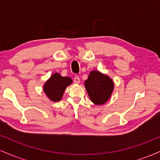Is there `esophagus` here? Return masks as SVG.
Instances as JSON below:
<instances>
[{
  "instance_id": "esophagus-1",
  "label": "esophagus",
  "mask_w": 160,
  "mask_h": 160,
  "mask_svg": "<svg viewBox=\"0 0 160 160\" xmlns=\"http://www.w3.org/2000/svg\"><path fill=\"white\" fill-rule=\"evenodd\" d=\"M74 82H75V83H80V78H79V77H78V76L74 77Z\"/></svg>"
}]
</instances>
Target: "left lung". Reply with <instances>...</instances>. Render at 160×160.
I'll use <instances>...</instances> for the list:
<instances>
[{
    "label": "left lung",
    "mask_w": 160,
    "mask_h": 160,
    "mask_svg": "<svg viewBox=\"0 0 160 160\" xmlns=\"http://www.w3.org/2000/svg\"><path fill=\"white\" fill-rule=\"evenodd\" d=\"M85 87L92 102L101 105L110 98L114 84L108 75L102 74L98 71H92L85 81Z\"/></svg>",
    "instance_id": "1"
}]
</instances>
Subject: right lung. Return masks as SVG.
<instances>
[{
    "instance_id": "add662e5",
    "label": "right lung",
    "mask_w": 160,
    "mask_h": 160,
    "mask_svg": "<svg viewBox=\"0 0 160 160\" xmlns=\"http://www.w3.org/2000/svg\"><path fill=\"white\" fill-rule=\"evenodd\" d=\"M72 80L68 77H62L58 73H55L43 85V91L52 102H58L63 96L67 86L72 83Z\"/></svg>"
}]
</instances>
